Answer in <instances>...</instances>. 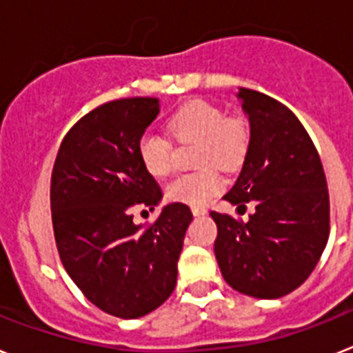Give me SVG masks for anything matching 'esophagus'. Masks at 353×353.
<instances>
[{"mask_svg": "<svg viewBox=\"0 0 353 353\" xmlns=\"http://www.w3.org/2000/svg\"><path fill=\"white\" fill-rule=\"evenodd\" d=\"M192 213L195 217H201V215H206V208H201V206H192Z\"/></svg>", "mask_w": 353, "mask_h": 353, "instance_id": "esophagus-1", "label": "esophagus"}]
</instances>
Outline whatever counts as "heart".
<instances>
[{"label":"heart","mask_w":353,"mask_h":353,"mask_svg":"<svg viewBox=\"0 0 353 353\" xmlns=\"http://www.w3.org/2000/svg\"><path fill=\"white\" fill-rule=\"evenodd\" d=\"M168 132L181 143L199 141L197 165L236 168L248 156L251 131L241 117H226L219 105L206 100H190L172 112ZM138 158L152 177H167L174 168L172 143L165 136L147 131L138 140ZM222 177L215 168L185 174L167 186V197L188 206H206L222 190Z\"/></svg>","instance_id":"1"}]
</instances>
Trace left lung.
<instances>
[{"label": "left lung", "instance_id": "1", "mask_svg": "<svg viewBox=\"0 0 353 353\" xmlns=\"http://www.w3.org/2000/svg\"><path fill=\"white\" fill-rule=\"evenodd\" d=\"M236 97L250 120L251 141L239 179L224 199L254 204L250 221L212 212L215 259L228 285L276 300L309 278L330 232V201L321 159L291 109L260 91Z\"/></svg>", "mask_w": 353, "mask_h": 353}]
</instances>
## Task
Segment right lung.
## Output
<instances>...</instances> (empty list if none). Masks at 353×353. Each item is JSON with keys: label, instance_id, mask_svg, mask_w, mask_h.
Here are the masks:
<instances>
[{"label": "right lung", "instance_id": "obj_1", "mask_svg": "<svg viewBox=\"0 0 353 353\" xmlns=\"http://www.w3.org/2000/svg\"><path fill=\"white\" fill-rule=\"evenodd\" d=\"M159 100L120 99L71 127L55 158L52 222L62 265L93 305L123 319L141 318L168 300L192 212L163 206L154 224L132 222L134 208L163 194L138 158V140L156 120Z\"/></svg>", "mask_w": 353, "mask_h": 353}]
</instances>
